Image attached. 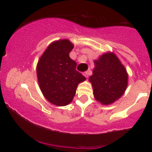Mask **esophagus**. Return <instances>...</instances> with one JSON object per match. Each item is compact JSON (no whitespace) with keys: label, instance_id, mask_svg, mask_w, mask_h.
I'll list each match as a JSON object with an SVG mask.
<instances>
[{"label":"esophagus","instance_id":"1","mask_svg":"<svg viewBox=\"0 0 152 152\" xmlns=\"http://www.w3.org/2000/svg\"><path fill=\"white\" fill-rule=\"evenodd\" d=\"M83 75L85 76L86 78H88V73L87 72V71H85V72L83 73Z\"/></svg>","mask_w":152,"mask_h":152}]
</instances>
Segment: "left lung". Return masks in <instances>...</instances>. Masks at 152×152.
Segmentation results:
<instances>
[{"label":"left lung","instance_id":"8db88e82","mask_svg":"<svg viewBox=\"0 0 152 152\" xmlns=\"http://www.w3.org/2000/svg\"><path fill=\"white\" fill-rule=\"evenodd\" d=\"M95 68L89 81L94 97L103 104H110L123 95L128 81L126 71L112 53H105L94 61Z\"/></svg>","mask_w":152,"mask_h":152}]
</instances>
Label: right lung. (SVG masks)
Returning a JSON list of instances; mask_svg holds the SVG:
<instances>
[{
	"label": "right lung",
	"instance_id": "add662e5",
	"mask_svg": "<svg viewBox=\"0 0 152 152\" xmlns=\"http://www.w3.org/2000/svg\"><path fill=\"white\" fill-rule=\"evenodd\" d=\"M74 45L69 40L52 43L41 56L37 65L40 88L45 98L56 106L72 102L80 82L86 80L76 71V63L69 56Z\"/></svg>",
	"mask_w": 152,
	"mask_h": 152
}]
</instances>
